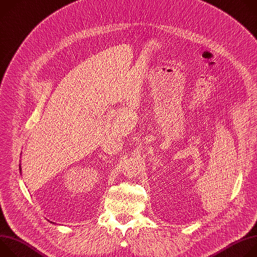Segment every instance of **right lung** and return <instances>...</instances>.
Returning a JSON list of instances; mask_svg holds the SVG:
<instances>
[{"label": "right lung", "mask_w": 257, "mask_h": 257, "mask_svg": "<svg viewBox=\"0 0 257 257\" xmlns=\"http://www.w3.org/2000/svg\"><path fill=\"white\" fill-rule=\"evenodd\" d=\"M20 168H21V167H20ZM20 171H21V169H20Z\"/></svg>", "instance_id": "add662e5"}]
</instances>
